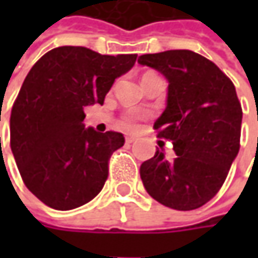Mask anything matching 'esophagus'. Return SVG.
<instances>
[{
	"label": "esophagus",
	"mask_w": 258,
	"mask_h": 258,
	"mask_svg": "<svg viewBox=\"0 0 258 258\" xmlns=\"http://www.w3.org/2000/svg\"><path fill=\"white\" fill-rule=\"evenodd\" d=\"M135 141H136L135 136H126V144H134Z\"/></svg>",
	"instance_id": "obj_1"
}]
</instances>
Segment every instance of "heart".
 <instances>
[{
  "instance_id": "obj_1",
  "label": "heart",
  "mask_w": 258,
  "mask_h": 258,
  "mask_svg": "<svg viewBox=\"0 0 258 258\" xmlns=\"http://www.w3.org/2000/svg\"><path fill=\"white\" fill-rule=\"evenodd\" d=\"M151 75H154V73H145L144 77H146V76H151ZM122 126L126 127V129H132V127H134V119H132V117H126L123 122H122Z\"/></svg>"
}]
</instances>
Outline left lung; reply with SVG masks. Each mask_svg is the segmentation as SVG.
<instances>
[{
	"label": "left lung",
	"instance_id": "obj_1",
	"mask_svg": "<svg viewBox=\"0 0 258 258\" xmlns=\"http://www.w3.org/2000/svg\"><path fill=\"white\" fill-rule=\"evenodd\" d=\"M138 61L169 83L166 107L154 127L176 154L168 161L158 149L141 165L145 189L173 210L200 208L220 191L240 149L243 110L235 87L213 61L191 50L144 54Z\"/></svg>",
	"mask_w": 258,
	"mask_h": 258
}]
</instances>
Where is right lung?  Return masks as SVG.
Wrapping results in <instances>:
<instances>
[{
	"label": "right lung",
	"mask_w": 258,
	"mask_h": 258,
	"mask_svg": "<svg viewBox=\"0 0 258 258\" xmlns=\"http://www.w3.org/2000/svg\"><path fill=\"white\" fill-rule=\"evenodd\" d=\"M136 57L63 45L31 67L13 106L10 131L21 178L41 203L69 211L102 191L109 158L124 138L85 127V107L103 104L114 80L134 67Z\"/></svg>",
	"instance_id": "1"
}]
</instances>
